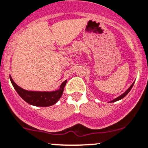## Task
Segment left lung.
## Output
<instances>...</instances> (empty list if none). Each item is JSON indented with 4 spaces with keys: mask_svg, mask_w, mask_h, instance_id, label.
<instances>
[{
    "mask_svg": "<svg viewBox=\"0 0 148 148\" xmlns=\"http://www.w3.org/2000/svg\"><path fill=\"white\" fill-rule=\"evenodd\" d=\"M134 83H133L132 84L131 86H130V87H129V89L128 90H127V91L125 92L124 93H123L122 95H120V96H119L118 97H116V98H115L114 99V100H111V101H110V103H114V102H116V101H117V100H121V99H122V98H124V97H125L126 95H127V94H128L129 92H130V90H131V89L132 88V87H133V85H134Z\"/></svg>",
    "mask_w": 148,
    "mask_h": 148,
    "instance_id": "8db88e82",
    "label": "left lung"
}]
</instances>
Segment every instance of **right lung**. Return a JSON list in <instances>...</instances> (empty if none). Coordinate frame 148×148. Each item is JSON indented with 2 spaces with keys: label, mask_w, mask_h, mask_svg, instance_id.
Instances as JSON below:
<instances>
[{
  "label": "right lung",
  "mask_w": 148,
  "mask_h": 148,
  "mask_svg": "<svg viewBox=\"0 0 148 148\" xmlns=\"http://www.w3.org/2000/svg\"><path fill=\"white\" fill-rule=\"evenodd\" d=\"M10 79L16 91L23 100H25L29 104L35 106H40V107H47L55 104L62 95L64 88L66 84V80L61 84L59 90L56 91L35 92L28 91L18 87L14 82L11 76H10Z\"/></svg>",
  "instance_id": "right-lung-1"
}]
</instances>
